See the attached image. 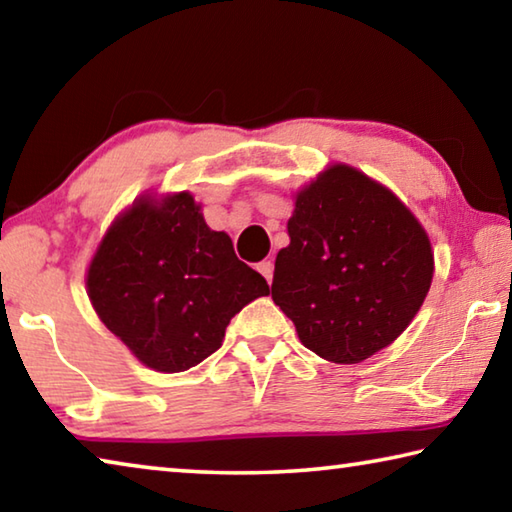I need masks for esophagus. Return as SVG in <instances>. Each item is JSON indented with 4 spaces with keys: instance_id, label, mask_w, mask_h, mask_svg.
<instances>
[{
    "instance_id": "esophagus-1",
    "label": "esophagus",
    "mask_w": 512,
    "mask_h": 512,
    "mask_svg": "<svg viewBox=\"0 0 512 512\" xmlns=\"http://www.w3.org/2000/svg\"><path fill=\"white\" fill-rule=\"evenodd\" d=\"M257 271L262 273V277H266L268 284H271V280H273V262H271V259H264V262H259Z\"/></svg>"
}]
</instances>
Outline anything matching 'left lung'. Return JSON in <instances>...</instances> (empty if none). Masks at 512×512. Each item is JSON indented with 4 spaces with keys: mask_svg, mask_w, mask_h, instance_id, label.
<instances>
[{
    "mask_svg": "<svg viewBox=\"0 0 512 512\" xmlns=\"http://www.w3.org/2000/svg\"><path fill=\"white\" fill-rule=\"evenodd\" d=\"M287 230L271 296L305 348L361 363L411 325L431 287L433 250L391 189L350 164H329L296 192Z\"/></svg>",
    "mask_w": 512,
    "mask_h": 512,
    "instance_id": "8db88e82",
    "label": "left lung"
}]
</instances>
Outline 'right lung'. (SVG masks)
Here are the masks:
<instances>
[{"mask_svg": "<svg viewBox=\"0 0 512 512\" xmlns=\"http://www.w3.org/2000/svg\"><path fill=\"white\" fill-rule=\"evenodd\" d=\"M94 311L137 361L183 372L221 348L225 327L268 296L189 192L142 194L110 223L85 273Z\"/></svg>", "mask_w": 512, "mask_h": 512, "instance_id": "1", "label": "right lung"}]
</instances>
